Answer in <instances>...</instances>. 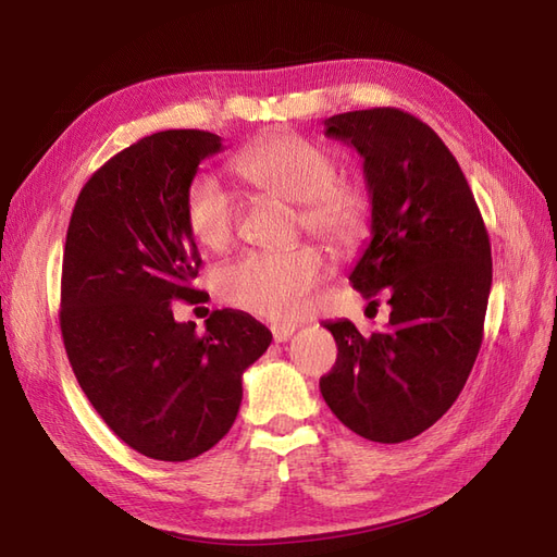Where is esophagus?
<instances>
[{
  "instance_id": "obj_1",
  "label": "esophagus",
  "mask_w": 557,
  "mask_h": 557,
  "mask_svg": "<svg viewBox=\"0 0 557 557\" xmlns=\"http://www.w3.org/2000/svg\"><path fill=\"white\" fill-rule=\"evenodd\" d=\"M295 330H297V327H295V325H290V323H288V325H274V327H272L274 342H278V344H281V342H288L290 336L295 334Z\"/></svg>"
}]
</instances>
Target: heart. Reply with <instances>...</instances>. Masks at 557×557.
<instances>
[{"mask_svg": "<svg viewBox=\"0 0 557 557\" xmlns=\"http://www.w3.org/2000/svg\"><path fill=\"white\" fill-rule=\"evenodd\" d=\"M232 170L252 188L299 205V225L339 252L356 250L372 227L364 178L336 174V156L297 132L269 134L246 146ZM185 225L207 250L232 244L237 205L215 176H197L185 193ZM325 278V258L301 244L278 252H246L218 269L215 290L227 305L269 320L305 315Z\"/></svg>", "mask_w": 557, "mask_h": 557, "instance_id": "heart-1", "label": "heart"}]
</instances>
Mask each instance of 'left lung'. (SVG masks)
<instances>
[{
    "instance_id": "obj_1",
    "label": "left lung",
    "mask_w": 557,
    "mask_h": 557,
    "mask_svg": "<svg viewBox=\"0 0 557 557\" xmlns=\"http://www.w3.org/2000/svg\"><path fill=\"white\" fill-rule=\"evenodd\" d=\"M325 134L364 160L372 242L348 278L369 307L387 297L391 320L369 336L350 320L325 323L339 352L320 393L348 430L399 444L453 407L474 367L493 283L491 239L458 160L416 115L348 111L327 117Z\"/></svg>"
}]
</instances>
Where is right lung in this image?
Returning a JSON list of instances; mask_svg holds the SVG:
<instances>
[{
  "label": "right lung",
  "instance_id": "1",
  "mask_svg": "<svg viewBox=\"0 0 557 557\" xmlns=\"http://www.w3.org/2000/svg\"><path fill=\"white\" fill-rule=\"evenodd\" d=\"M218 134L166 129L113 156L83 185L66 230L60 330L78 385L121 440L146 458L193 460L230 432L242 376L272 344L256 318L221 309L207 332L176 323L197 305L201 258L185 193Z\"/></svg>",
  "mask_w": 557,
  "mask_h": 557
}]
</instances>
